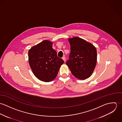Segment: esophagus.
<instances>
[{
  "instance_id": "1",
  "label": "esophagus",
  "mask_w": 122,
  "mask_h": 122,
  "mask_svg": "<svg viewBox=\"0 0 122 122\" xmlns=\"http://www.w3.org/2000/svg\"><path fill=\"white\" fill-rule=\"evenodd\" d=\"M62 59L63 60V61H64V62H65V61H66V58H65V56H63Z\"/></svg>"
}]
</instances>
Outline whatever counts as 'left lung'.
I'll return each instance as SVG.
<instances>
[{"label":"left lung","mask_w":122,"mask_h":122,"mask_svg":"<svg viewBox=\"0 0 122 122\" xmlns=\"http://www.w3.org/2000/svg\"><path fill=\"white\" fill-rule=\"evenodd\" d=\"M68 40L70 53L66 63L74 76L79 79H86L92 75L95 68L96 49L91 43L79 37Z\"/></svg>","instance_id":"1"}]
</instances>
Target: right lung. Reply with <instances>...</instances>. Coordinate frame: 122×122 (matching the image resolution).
Wrapping results in <instances>:
<instances>
[{
  "mask_svg": "<svg viewBox=\"0 0 122 122\" xmlns=\"http://www.w3.org/2000/svg\"><path fill=\"white\" fill-rule=\"evenodd\" d=\"M52 45V42L44 40L32 47L28 52L29 64L33 74L38 79L46 82L55 78L64 62L57 56Z\"/></svg>",
  "mask_w": 122,
  "mask_h": 122,
  "instance_id": "right-lung-1",
  "label": "right lung"
}]
</instances>
